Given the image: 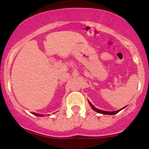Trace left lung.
I'll list each match as a JSON object with an SVG mask.
<instances>
[{"mask_svg":"<svg viewBox=\"0 0 149 149\" xmlns=\"http://www.w3.org/2000/svg\"><path fill=\"white\" fill-rule=\"evenodd\" d=\"M88 102H89V104H90L91 107V108H92L94 110V111H95L96 112H97V113H103V114H109V115H113V114H116V113H117L118 112H119V111H120V110L123 109V108H125V107H123V108H122V109H119V110H118V111H103V110H100V109H96V108L95 107H94L93 105V104H92L90 102H89V101H88Z\"/></svg>","mask_w":149,"mask_h":149,"instance_id":"1","label":"left lung"}]
</instances>
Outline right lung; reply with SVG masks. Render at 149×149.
Here are the masks:
<instances>
[{"label": "right lung", "instance_id": "1", "mask_svg": "<svg viewBox=\"0 0 149 149\" xmlns=\"http://www.w3.org/2000/svg\"><path fill=\"white\" fill-rule=\"evenodd\" d=\"M33 114L34 115H36V116H41V115H40V114H38V113H33Z\"/></svg>", "mask_w": 149, "mask_h": 149}]
</instances>
